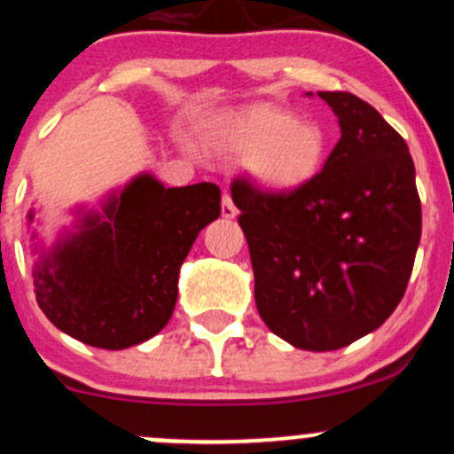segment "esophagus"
I'll return each instance as SVG.
<instances>
[{
  "label": "esophagus",
  "mask_w": 454,
  "mask_h": 454,
  "mask_svg": "<svg viewBox=\"0 0 454 454\" xmlns=\"http://www.w3.org/2000/svg\"><path fill=\"white\" fill-rule=\"evenodd\" d=\"M221 214H223V218H227V221H231V218H236V216H238V209H236V205H233L231 196H229V194L223 196Z\"/></svg>",
  "instance_id": "obj_1"
}]
</instances>
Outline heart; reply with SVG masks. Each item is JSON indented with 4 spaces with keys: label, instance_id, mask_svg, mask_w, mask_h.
Masks as SVG:
<instances>
[{
    "label": "heart",
    "instance_id": "heart-1",
    "mask_svg": "<svg viewBox=\"0 0 454 454\" xmlns=\"http://www.w3.org/2000/svg\"><path fill=\"white\" fill-rule=\"evenodd\" d=\"M207 141L231 156L258 190L289 196L307 190L329 160V137L320 123L298 119L271 103H251L214 116Z\"/></svg>",
    "mask_w": 454,
    "mask_h": 454
}]
</instances>
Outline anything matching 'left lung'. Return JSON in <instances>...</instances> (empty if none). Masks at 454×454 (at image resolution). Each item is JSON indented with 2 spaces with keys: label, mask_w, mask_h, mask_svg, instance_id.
Returning <instances> with one entry per match:
<instances>
[{
  "label": "left lung",
  "mask_w": 454,
  "mask_h": 454,
  "mask_svg": "<svg viewBox=\"0 0 454 454\" xmlns=\"http://www.w3.org/2000/svg\"><path fill=\"white\" fill-rule=\"evenodd\" d=\"M313 97V92H307ZM340 141L298 194L231 185L264 325L302 351H335L380 329L406 291L421 236L408 145L351 92H317Z\"/></svg>",
  "instance_id": "left-lung-1"
}]
</instances>
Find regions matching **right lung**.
Segmentation results:
<instances>
[{
  "label": "right lung",
  "mask_w": 454,
  "mask_h": 454,
  "mask_svg": "<svg viewBox=\"0 0 454 454\" xmlns=\"http://www.w3.org/2000/svg\"><path fill=\"white\" fill-rule=\"evenodd\" d=\"M68 214L73 223L51 245L35 207L26 214L37 302L70 338L121 351L169 322L181 264L199 233L221 216V187H165L154 174L138 172Z\"/></svg>",
  "instance_id": "obj_1"
}]
</instances>
